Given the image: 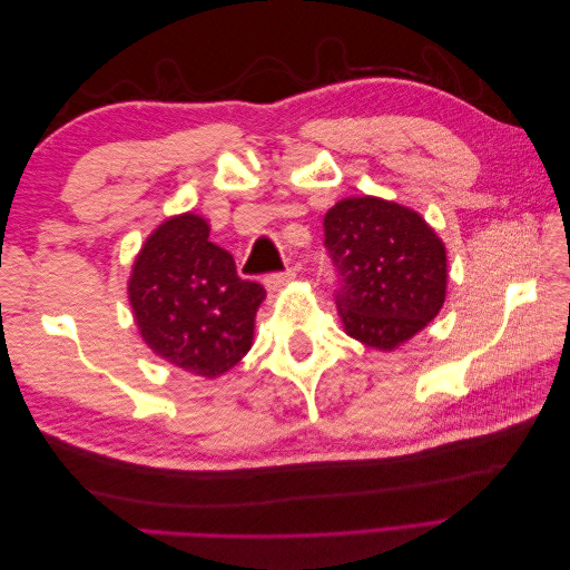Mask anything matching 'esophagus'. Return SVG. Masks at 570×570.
<instances>
[{
  "label": "esophagus",
  "mask_w": 570,
  "mask_h": 570,
  "mask_svg": "<svg viewBox=\"0 0 570 570\" xmlns=\"http://www.w3.org/2000/svg\"><path fill=\"white\" fill-rule=\"evenodd\" d=\"M295 278H297V268H295V266H287L283 273H273V275H268V278H266V285H268L271 289H278V287H283L285 283L295 281Z\"/></svg>",
  "instance_id": "esophagus-1"
}]
</instances>
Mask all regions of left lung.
Returning a JSON list of instances; mask_svg holds the SVG:
<instances>
[{
	"label": "left lung",
	"instance_id": "obj_1",
	"mask_svg": "<svg viewBox=\"0 0 570 570\" xmlns=\"http://www.w3.org/2000/svg\"><path fill=\"white\" fill-rule=\"evenodd\" d=\"M323 230L350 337L392 352L440 314L446 249L421 214L381 197H350L327 209Z\"/></svg>",
	"mask_w": 570,
	"mask_h": 570
}]
</instances>
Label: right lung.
Masks as SVG:
<instances>
[{
  "instance_id": "add662e5",
  "label": "right lung",
  "mask_w": 570,
  "mask_h": 570,
  "mask_svg": "<svg viewBox=\"0 0 570 570\" xmlns=\"http://www.w3.org/2000/svg\"><path fill=\"white\" fill-rule=\"evenodd\" d=\"M266 289L243 281L230 252L209 243L197 214L164 220L137 254L128 281L147 347L193 375L218 377L243 358Z\"/></svg>"
}]
</instances>
